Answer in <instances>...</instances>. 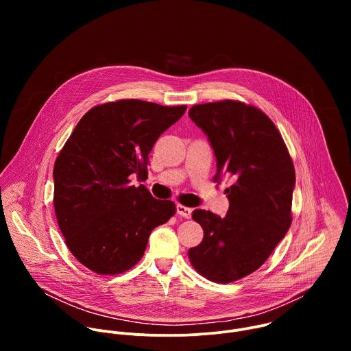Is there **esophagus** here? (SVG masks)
Wrapping results in <instances>:
<instances>
[{"mask_svg": "<svg viewBox=\"0 0 351 351\" xmlns=\"http://www.w3.org/2000/svg\"><path fill=\"white\" fill-rule=\"evenodd\" d=\"M176 213L180 215V217H183V218H190L191 217V213H193V210L191 208H189V207H184V206H180V204H178L176 206Z\"/></svg>", "mask_w": 351, "mask_h": 351, "instance_id": "esophagus-1", "label": "esophagus"}]
</instances>
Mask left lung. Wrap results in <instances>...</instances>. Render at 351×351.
Wrapping results in <instances>:
<instances>
[{
  "label": "left lung",
  "instance_id": "8db88e82",
  "mask_svg": "<svg viewBox=\"0 0 351 351\" xmlns=\"http://www.w3.org/2000/svg\"><path fill=\"white\" fill-rule=\"evenodd\" d=\"M190 119L202 129L217 157L215 182L232 176L225 190L223 218L194 210L203 241L189 260L204 278L230 283L257 271L291 225L295 173L287 147L274 122L258 108L233 99L194 106Z\"/></svg>",
  "mask_w": 351,
  "mask_h": 351
}]
</instances>
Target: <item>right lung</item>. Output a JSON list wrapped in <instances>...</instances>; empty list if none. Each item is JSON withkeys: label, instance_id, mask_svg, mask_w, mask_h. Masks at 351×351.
I'll return each instance as SVG.
<instances>
[{"label": "right lung", "instance_id": "right-lung-1", "mask_svg": "<svg viewBox=\"0 0 351 351\" xmlns=\"http://www.w3.org/2000/svg\"><path fill=\"white\" fill-rule=\"evenodd\" d=\"M141 99L91 108L76 125L54 165V208L73 257L99 275L134 267L149 233L175 215L171 199L154 198L130 179L147 178L158 137L186 112Z\"/></svg>", "mask_w": 351, "mask_h": 351}]
</instances>
